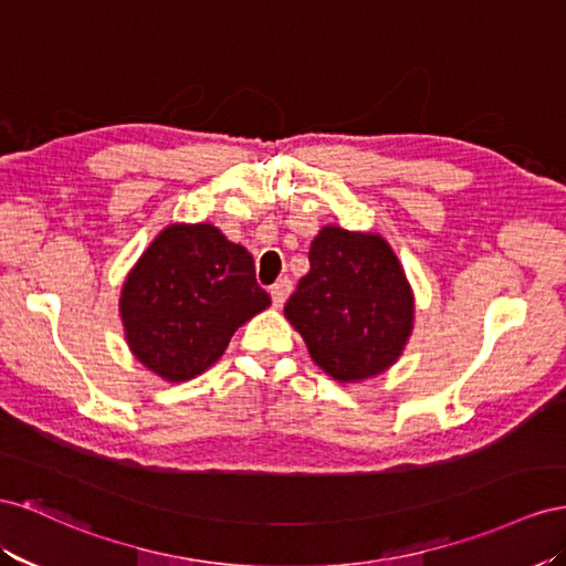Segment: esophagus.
I'll return each instance as SVG.
<instances>
[{
	"instance_id": "34e87169",
	"label": "esophagus",
	"mask_w": 566,
	"mask_h": 566,
	"mask_svg": "<svg viewBox=\"0 0 566 566\" xmlns=\"http://www.w3.org/2000/svg\"><path fill=\"white\" fill-rule=\"evenodd\" d=\"M292 280L289 277H284V280H280L277 284H274L272 289H270V296H272V303H274V308H282V305L286 303V298H289V294H292Z\"/></svg>"
}]
</instances>
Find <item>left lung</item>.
I'll return each mask as SVG.
<instances>
[{
	"label": "left lung",
	"mask_w": 566,
	"mask_h": 566,
	"mask_svg": "<svg viewBox=\"0 0 566 566\" xmlns=\"http://www.w3.org/2000/svg\"><path fill=\"white\" fill-rule=\"evenodd\" d=\"M311 270L284 305L313 363L342 384L391 369L415 329V294L398 255L377 232L325 224Z\"/></svg>",
	"instance_id": "left-lung-1"
}]
</instances>
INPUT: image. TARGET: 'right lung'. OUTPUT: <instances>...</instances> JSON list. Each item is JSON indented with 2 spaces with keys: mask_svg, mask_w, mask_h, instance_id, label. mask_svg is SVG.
Masks as SVG:
<instances>
[{
  "mask_svg": "<svg viewBox=\"0 0 566 566\" xmlns=\"http://www.w3.org/2000/svg\"><path fill=\"white\" fill-rule=\"evenodd\" d=\"M270 308L253 255L211 222H172L127 272L118 311L135 358L160 379L189 381L216 365L232 334Z\"/></svg>",
  "mask_w": 566,
  "mask_h": 566,
  "instance_id": "right-lung-1",
  "label": "right lung"
}]
</instances>
